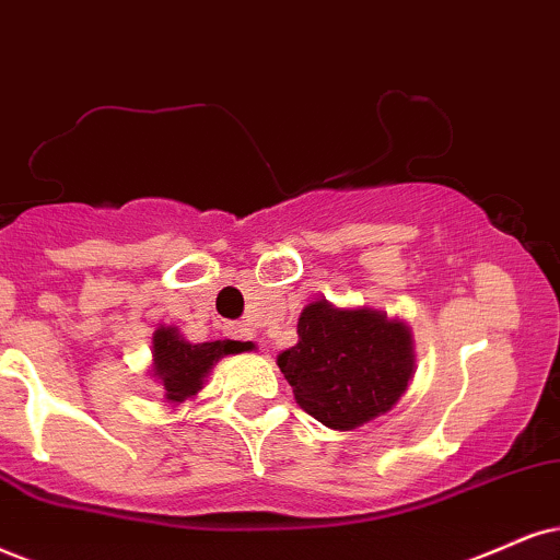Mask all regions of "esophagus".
Masks as SVG:
<instances>
[{
  "mask_svg": "<svg viewBox=\"0 0 560 560\" xmlns=\"http://www.w3.org/2000/svg\"><path fill=\"white\" fill-rule=\"evenodd\" d=\"M225 335L233 337V340H241V342L254 340V332H252V327H248V324H228Z\"/></svg>",
  "mask_w": 560,
  "mask_h": 560,
  "instance_id": "1",
  "label": "esophagus"
}]
</instances>
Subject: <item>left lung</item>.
Wrapping results in <instances>:
<instances>
[{"mask_svg": "<svg viewBox=\"0 0 560 560\" xmlns=\"http://www.w3.org/2000/svg\"><path fill=\"white\" fill-rule=\"evenodd\" d=\"M280 371L308 416L353 431L397 405L412 376V340L402 322L358 308L308 303L299 345L278 355Z\"/></svg>", "mask_w": 560, "mask_h": 560, "instance_id": "1", "label": "left lung"}]
</instances>
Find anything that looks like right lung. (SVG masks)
Masks as SVG:
<instances>
[{"label": "right lung", "mask_w": 560, "mask_h": 560, "mask_svg": "<svg viewBox=\"0 0 560 560\" xmlns=\"http://www.w3.org/2000/svg\"><path fill=\"white\" fill-rule=\"evenodd\" d=\"M246 350L244 342H186L174 327H161L153 337V371L163 382L168 402H184L202 389L205 376L223 355Z\"/></svg>", "instance_id": "add662e5"}]
</instances>
